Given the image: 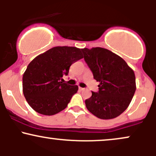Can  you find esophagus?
<instances>
[{
    "instance_id": "esophagus-1",
    "label": "esophagus",
    "mask_w": 156,
    "mask_h": 156,
    "mask_svg": "<svg viewBox=\"0 0 156 156\" xmlns=\"http://www.w3.org/2000/svg\"><path fill=\"white\" fill-rule=\"evenodd\" d=\"M79 89H80V90L83 91V90H84V89H84V88H82V87H79Z\"/></svg>"
}]
</instances>
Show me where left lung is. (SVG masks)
I'll return each mask as SVG.
<instances>
[{"label": "left lung", "instance_id": "left-lung-1", "mask_svg": "<svg viewBox=\"0 0 156 156\" xmlns=\"http://www.w3.org/2000/svg\"><path fill=\"white\" fill-rule=\"evenodd\" d=\"M83 58L100 82L98 92L85 101L89 112L102 119L119 116L128 108L136 89L133 69L120 56L103 48H83Z\"/></svg>", "mask_w": 156, "mask_h": 156}]
</instances>
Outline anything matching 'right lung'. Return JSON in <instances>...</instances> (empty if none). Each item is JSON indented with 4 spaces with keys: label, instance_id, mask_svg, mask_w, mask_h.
Returning <instances> with one entry per match:
<instances>
[{
    "label": "right lung",
    "instance_id": "add662e5",
    "mask_svg": "<svg viewBox=\"0 0 156 156\" xmlns=\"http://www.w3.org/2000/svg\"><path fill=\"white\" fill-rule=\"evenodd\" d=\"M83 58L80 48L58 46L37 55L23 76V92L35 112L51 116L67 108L77 85L63 83L72 64Z\"/></svg>",
    "mask_w": 156,
    "mask_h": 156
}]
</instances>
